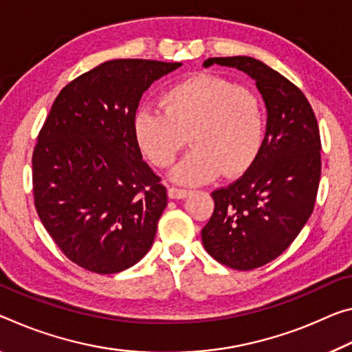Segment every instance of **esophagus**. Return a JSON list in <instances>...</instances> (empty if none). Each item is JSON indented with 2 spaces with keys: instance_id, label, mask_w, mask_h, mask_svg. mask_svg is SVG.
Returning <instances> with one entry per match:
<instances>
[{
  "instance_id": "obj_1",
  "label": "esophagus",
  "mask_w": 352,
  "mask_h": 352,
  "mask_svg": "<svg viewBox=\"0 0 352 352\" xmlns=\"http://www.w3.org/2000/svg\"><path fill=\"white\" fill-rule=\"evenodd\" d=\"M167 192H169L170 199H185V197L189 196V194H191V189L170 186L169 189H167Z\"/></svg>"
}]
</instances>
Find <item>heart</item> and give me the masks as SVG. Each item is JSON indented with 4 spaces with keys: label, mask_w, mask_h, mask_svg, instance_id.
Wrapping results in <instances>:
<instances>
[{
    "label": "heart",
    "mask_w": 352,
    "mask_h": 352,
    "mask_svg": "<svg viewBox=\"0 0 352 352\" xmlns=\"http://www.w3.org/2000/svg\"><path fill=\"white\" fill-rule=\"evenodd\" d=\"M163 108L144 106L135 117L139 147L155 166L169 167L186 146L192 148L172 170L183 185H202L221 174L246 170L265 138V111L249 89L213 75H192L167 87Z\"/></svg>",
    "instance_id": "b5f03b06"
}]
</instances>
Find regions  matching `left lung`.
Wrapping results in <instances>:
<instances>
[{
	"instance_id": "1",
	"label": "left lung",
	"mask_w": 352,
	"mask_h": 352,
	"mask_svg": "<svg viewBox=\"0 0 352 352\" xmlns=\"http://www.w3.org/2000/svg\"><path fill=\"white\" fill-rule=\"evenodd\" d=\"M255 81L267 109L266 135L249 169L214 189V211L202 243L214 260L250 271L285 252L314 213L321 177V139L314 109L302 91L249 56L208 58Z\"/></svg>"
}]
</instances>
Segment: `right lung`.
Returning <instances> with one entry per match:
<instances>
[{"instance_id": "obj_1", "label": "right lung", "mask_w": 352, "mask_h": 352, "mask_svg": "<svg viewBox=\"0 0 352 352\" xmlns=\"http://www.w3.org/2000/svg\"><path fill=\"white\" fill-rule=\"evenodd\" d=\"M180 63L114 59L56 97L32 152V191L43 227L67 258L97 274L136 265L167 205L142 161L135 117L142 94Z\"/></svg>"}]
</instances>
